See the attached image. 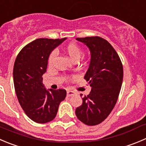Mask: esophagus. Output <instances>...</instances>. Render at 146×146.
<instances>
[{
  "label": "esophagus",
  "instance_id": "esophagus-1",
  "mask_svg": "<svg viewBox=\"0 0 146 146\" xmlns=\"http://www.w3.org/2000/svg\"><path fill=\"white\" fill-rule=\"evenodd\" d=\"M66 93H67V96L68 97L73 96V95H75V92H74V91H72V90H68V91L66 92Z\"/></svg>",
  "mask_w": 146,
  "mask_h": 146
}]
</instances>
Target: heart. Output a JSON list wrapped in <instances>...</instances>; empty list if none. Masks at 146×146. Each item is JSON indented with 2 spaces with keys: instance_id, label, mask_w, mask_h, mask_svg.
I'll return each mask as SVG.
<instances>
[{
  "instance_id": "heart-1",
  "label": "heart",
  "mask_w": 146,
  "mask_h": 146,
  "mask_svg": "<svg viewBox=\"0 0 146 146\" xmlns=\"http://www.w3.org/2000/svg\"><path fill=\"white\" fill-rule=\"evenodd\" d=\"M64 51L67 55L68 57L71 60L73 61V62H77V61H78L82 55V49L80 48V47L76 44H74V43H72V44H69L68 45H66L64 47ZM54 56V52H52L50 54L49 57H48V64H51L53 63Z\"/></svg>"
}]
</instances>
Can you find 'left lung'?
<instances>
[{
  "label": "left lung",
  "mask_w": 146,
  "mask_h": 146,
  "mask_svg": "<svg viewBox=\"0 0 146 146\" xmlns=\"http://www.w3.org/2000/svg\"><path fill=\"white\" fill-rule=\"evenodd\" d=\"M76 39L90 49L91 59L84 78L92 90L82 98V104L75 113L83 123L95 125L108 117L117 102L123 83V64L115 50L104 38L91 36Z\"/></svg>",
  "instance_id": "8db88e82"
}]
</instances>
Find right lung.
<instances>
[{
    "label": "right lung",
    "instance_id": "obj_1",
    "mask_svg": "<svg viewBox=\"0 0 146 146\" xmlns=\"http://www.w3.org/2000/svg\"><path fill=\"white\" fill-rule=\"evenodd\" d=\"M66 39L34 40L22 48L15 61L13 75L16 96L26 115L36 123L54 120L66 98V90H46L42 77L50 54Z\"/></svg>",
    "mask_w": 146,
    "mask_h": 146
}]
</instances>
